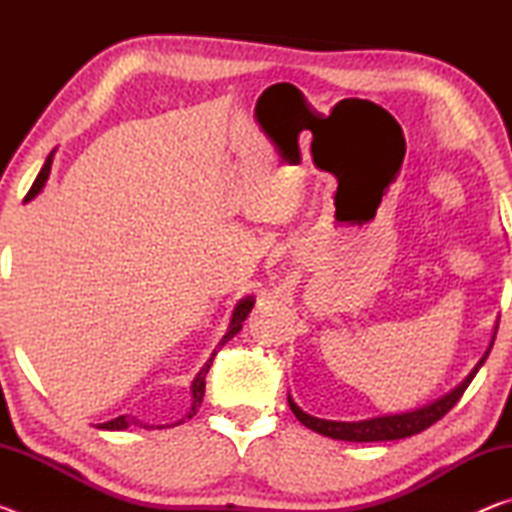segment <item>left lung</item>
<instances>
[{"label":"left lung","mask_w":512,"mask_h":512,"mask_svg":"<svg viewBox=\"0 0 512 512\" xmlns=\"http://www.w3.org/2000/svg\"><path fill=\"white\" fill-rule=\"evenodd\" d=\"M495 336H497V323H495V332H492L488 350H485L483 357L476 361V366L470 370V375H467L456 388H452V391H449L447 395L420 406V409L404 411V413L377 415V418L357 420V422H341V420L314 418V415L302 411L300 406L291 400V395L287 397V400H289L293 415H296V418L302 424H305L307 429L320 433V436H327V438H334V440H348V443H381V440L409 438V436H415V433L429 429L433 422H438L458 400H461L465 388L470 386V381L474 379L476 372H479V368L483 366L485 359H488V354L492 350V343H495Z\"/></svg>","instance_id":"left-lung-1"}]
</instances>
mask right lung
I'll return each instance as SVG.
<instances>
[{"label":"right lung","instance_id":"1","mask_svg":"<svg viewBox=\"0 0 512 512\" xmlns=\"http://www.w3.org/2000/svg\"><path fill=\"white\" fill-rule=\"evenodd\" d=\"M54 153H56V151H51V153L47 155V160H45V164H42V169H40V173H38L36 183L31 185L29 194L24 196V203L33 201V198H36V196L42 192V189H45L47 180H49V173H51V162H54ZM253 305H255V298H253V296H246V298H241V300L237 302L235 311H232L228 332L223 334V339L219 341V345H216V350L223 348V345L228 343L230 339H235L237 332L241 329V323H244L246 316L250 314V309H253ZM216 350L212 352V357L205 361V366L196 372V377H194V381H192V409L187 411L185 418H194L196 411H198V406H201V402H203V395H205V375H207V372H210V366H212V361H214V357H216ZM185 418H183V420H185ZM183 420H178L176 424H180ZM133 424H135V427H144V429H164V427H153V424H144V422L135 420V418H128V415H119V418H115V420L97 424V429L124 431V429H128V427H133Z\"/></svg>","mask_w":512,"mask_h":512}]
</instances>
